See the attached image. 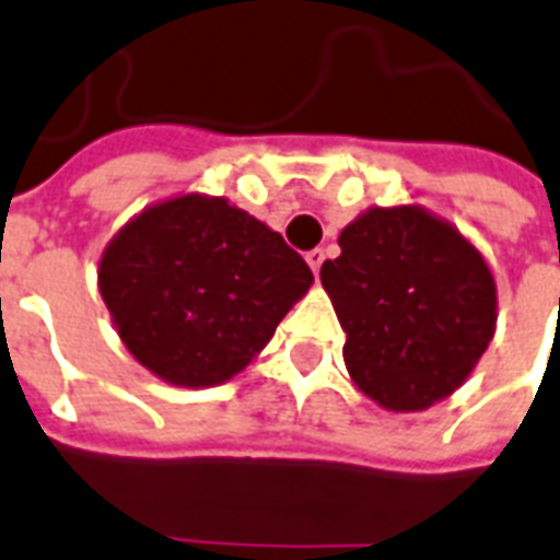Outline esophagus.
Segmentation results:
<instances>
[{
    "instance_id": "1",
    "label": "esophagus",
    "mask_w": 560,
    "mask_h": 560,
    "mask_svg": "<svg viewBox=\"0 0 560 560\" xmlns=\"http://www.w3.org/2000/svg\"><path fill=\"white\" fill-rule=\"evenodd\" d=\"M324 259H326V254L320 252V248H312V252L306 254V262H308V268L315 271V277H317V271H320V266H324Z\"/></svg>"
}]
</instances>
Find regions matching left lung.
Masks as SVG:
<instances>
[{"instance_id":"obj_1","label":"left lung","mask_w":560,"mask_h":560,"mask_svg":"<svg viewBox=\"0 0 560 560\" xmlns=\"http://www.w3.org/2000/svg\"><path fill=\"white\" fill-rule=\"evenodd\" d=\"M338 245L320 283L358 390L393 413L448 399L498 326V285L477 245L419 205L364 210Z\"/></svg>"}]
</instances>
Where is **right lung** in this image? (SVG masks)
I'll use <instances>...</instances> for the list:
<instances>
[{
	"instance_id": "obj_1",
	"label": "right lung",
	"mask_w": 560,
	"mask_h": 560,
	"mask_svg": "<svg viewBox=\"0 0 560 560\" xmlns=\"http://www.w3.org/2000/svg\"><path fill=\"white\" fill-rule=\"evenodd\" d=\"M312 271L225 196L182 194L112 236L97 289L138 364L176 387H217L262 352Z\"/></svg>"
}]
</instances>
